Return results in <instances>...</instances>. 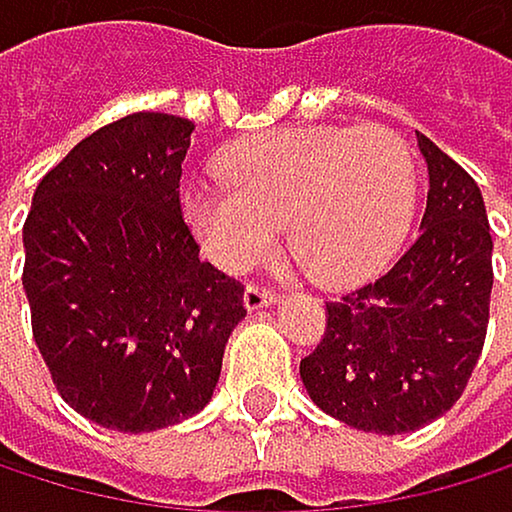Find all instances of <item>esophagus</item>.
<instances>
[{"label":"esophagus","mask_w":512,"mask_h":512,"mask_svg":"<svg viewBox=\"0 0 512 512\" xmlns=\"http://www.w3.org/2000/svg\"><path fill=\"white\" fill-rule=\"evenodd\" d=\"M276 304V291L267 288V285H245V310H264Z\"/></svg>","instance_id":"esophagus-1"}]
</instances>
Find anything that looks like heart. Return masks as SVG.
<instances>
[{
  "label": "heart",
  "mask_w": 512,
  "mask_h": 512,
  "mask_svg": "<svg viewBox=\"0 0 512 512\" xmlns=\"http://www.w3.org/2000/svg\"><path fill=\"white\" fill-rule=\"evenodd\" d=\"M221 184L184 193V221L221 270L258 264L285 224L288 251L322 285L381 270L415 211V159L381 125L285 128L224 153Z\"/></svg>",
  "instance_id": "1"
}]
</instances>
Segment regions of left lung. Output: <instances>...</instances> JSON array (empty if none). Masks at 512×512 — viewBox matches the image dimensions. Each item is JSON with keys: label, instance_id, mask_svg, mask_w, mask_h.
Instances as JSON below:
<instances>
[{"label": "left lung", "instance_id": "left-lung-1", "mask_svg": "<svg viewBox=\"0 0 512 512\" xmlns=\"http://www.w3.org/2000/svg\"><path fill=\"white\" fill-rule=\"evenodd\" d=\"M418 147L430 174L418 239L378 282L325 301V334L301 359L325 415L384 436L421 430L461 399L495 282L476 181L430 137L418 134Z\"/></svg>", "mask_w": 512, "mask_h": 512}]
</instances>
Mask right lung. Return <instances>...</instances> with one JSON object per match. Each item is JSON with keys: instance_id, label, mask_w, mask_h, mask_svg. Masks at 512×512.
Listing matches in <instances>:
<instances>
[{"instance_id": "add662e5", "label": "right lung", "mask_w": 512, "mask_h": 512, "mask_svg": "<svg viewBox=\"0 0 512 512\" xmlns=\"http://www.w3.org/2000/svg\"><path fill=\"white\" fill-rule=\"evenodd\" d=\"M193 131L168 113L104 125L39 181L24 224L36 347L61 399L107 430L199 415L245 319V288L199 261L181 214Z\"/></svg>"}]
</instances>
